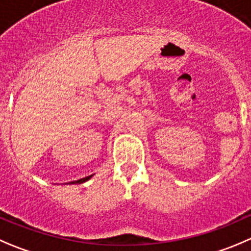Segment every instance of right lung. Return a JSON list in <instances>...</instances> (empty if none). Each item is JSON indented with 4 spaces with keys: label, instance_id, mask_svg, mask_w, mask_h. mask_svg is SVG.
Masks as SVG:
<instances>
[{
    "label": "right lung",
    "instance_id": "obj_1",
    "mask_svg": "<svg viewBox=\"0 0 251 251\" xmlns=\"http://www.w3.org/2000/svg\"><path fill=\"white\" fill-rule=\"evenodd\" d=\"M92 176H94V175H90V176H87V177L80 178V180H77V181H73V182H69V185H73V183H83V182H86V181L90 180V178H91Z\"/></svg>",
    "mask_w": 251,
    "mask_h": 251
}]
</instances>
